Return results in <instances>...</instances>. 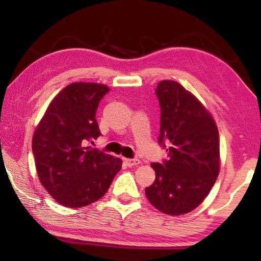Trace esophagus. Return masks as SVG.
Here are the masks:
<instances>
[{"label":"esophagus","mask_w":261,"mask_h":261,"mask_svg":"<svg viewBox=\"0 0 261 261\" xmlns=\"http://www.w3.org/2000/svg\"><path fill=\"white\" fill-rule=\"evenodd\" d=\"M123 160H124V164H126V165L129 166V167L140 165V164H141V162L139 159H127V158H124Z\"/></svg>","instance_id":"obj_1"}]
</instances>
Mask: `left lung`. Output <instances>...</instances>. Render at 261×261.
Segmentation results:
<instances>
[{"label":"left lung","mask_w":261,"mask_h":261,"mask_svg":"<svg viewBox=\"0 0 261 261\" xmlns=\"http://www.w3.org/2000/svg\"><path fill=\"white\" fill-rule=\"evenodd\" d=\"M155 94L162 108L158 141H167V159L151 164L155 179L145 194L162 213L183 215L204 201L219 176V129L209 110L178 82H159Z\"/></svg>","instance_id":"8db88e82"}]
</instances>
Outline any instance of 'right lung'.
Here are the masks:
<instances>
[{"instance_id": "right-lung-1", "label": "right lung", "mask_w": 261, "mask_h": 261, "mask_svg": "<svg viewBox=\"0 0 261 261\" xmlns=\"http://www.w3.org/2000/svg\"><path fill=\"white\" fill-rule=\"evenodd\" d=\"M109 88L77 82L49 103L35 128L32 149L38 177L49 195L67 208H81L103 197L122 160L85 147L99 137L96 110Z\"/></svg>"}]
</instances>
